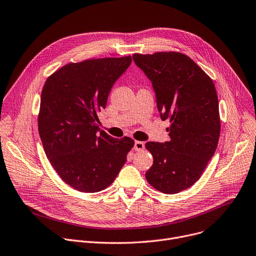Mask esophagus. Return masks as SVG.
<instances>
[{"label":"esophagus","mask_w":256,"mask_h":256,"mask_svg":"<svg viewBox=\"0 0 256 256\" xmlns=\"http://www.w3.org/2000/svg\"><path fill=\"white\" fill-rule=\"evenodd\" d=\"M144 148H145V144L143 142H141V141H136L134 142V149L136 151H142V150H144Z\"/></svg>","instance_id":"esophagus-1"}]
</instances>
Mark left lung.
<instances>
[{"mask_svg":"<svg viewBox=\"0 0 256 256\" xmlns=\"http://www.w3.org/2000/svg\"><path fill=\"white\" fill-rule=\"evenodd\" d=\"M132 59L152 82L161 120H170L168 142L145 144L154 159L146 178L162 193H180L200 178L216 150L220 122L216 86L180 53L134 54Z\"/></svg>","mask_w":256,"mask_h":256,"instance_id":"8db88e82","label":"left lung"}]
</instances>
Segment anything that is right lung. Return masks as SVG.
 Instances as JSON below:
<instances>
[{
	"label": "right lung",
	"mask_w": 256,
	"mask_h": 256,
	"mask_svg": "<svg viewBox=\"0 0 256 256\" xmlns=\"http://www.w3.org/2000/svg\"><path fill=\"white\" fill-rule=\"evenodd\" d=\"M130 63V56L69 63L42 88L38 132L44 153L59 176L80 192L106 189L134 146L130 138H114L98 126V113Z\"/></svg>",
	"instance_id": "right-lung-1"
}]
</instances>
